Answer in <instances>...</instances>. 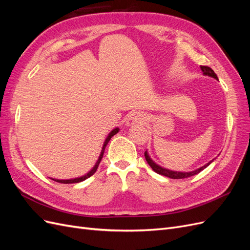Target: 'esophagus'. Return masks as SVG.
Returning a JSON list of instances; mask_svg holds the SVG:
<instances>
[{"mask_svg":"<svg viewBox=\"0 0 250 250\" xmlns=\"http://www.w3.org/2000/svg\"><path fill=\"white\" fill-rule=\"evenodd\" d=\"M145 121V118H144L143 115H141L140 112H132L126 119V125L127 126H132L133 124H138V123H143Z\"/></svg>","mask_w":250,"mask_h":250,"instance_id":"obj_1","label":"esophagus"}]
</instances>
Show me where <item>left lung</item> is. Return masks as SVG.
<instances>
[{
  "label": "left lung",
  "instance_id": "obj_1",
  "mask_svg": "<svg viewBox=\"0 0 250 250\" xmlns=\"http://www.w3.org/2000/svg\"><path fill=\"white\" fill-rule=\"evenodd\" d=\"M200 67H201V70H202V72H203V74L204 75H208V76H210V77H213V78H215V79H217L218 80V77H217V75L215 74V72L210 69L209 66H207V65H200ZM145 158H146V161H147V163H148V165L150 166L151 168H152V170L154 171V172H156L157 174H161V175H164V176H167V177H170V178H172V179H183V178H188V177H191V176H194V175H196V174H198L199 172H201L203 169H206L208 166L213 162V161H210L209 163H208L207 165H204L203 167H201V168H199V169H197V170H195V171H192V172H175V171H170V170H167V169H165V168H162V167H160V166L158 165H156L152 160H151L150 158V156L148 155V153H147V151H145Z\"/></svg>",
  "mask_w": 250,
  "mask_h": 250
}]
</instances>
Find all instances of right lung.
<instances>
[{"mask_svg": "<svg viewBox=\"0 0 250 250\" xmlns=\"http://www.w3.org/2000/svg\"><path fill=\"white\" fill-rule=\"evenodd\" d=\"M119 131V128H116V129H113L109 134H108V137L106 138V140H105V142H104V145H103V147H102V151H101V154H100V156H99V158H98V161H97V163H96V165H95V167L90 170L87 174H85V175H83V176H81V177H78V178H74V179H67V180H59V179H53V180H55V181H57V183H60V184H75V183H80V181H83V180H85L86 178H88V177H90L93 175V174L97 171V169H98V166H99V164H100V162H101V160H102V157H103V153H104V150H105V147H106V145L108 144V142H109V140L111 139V137H113V135H115L117 132Z\"/></svg>", "mask_w": 250, "mask_h": 250, "instance_id": "1", "label": "right lung"}]
</instances>
